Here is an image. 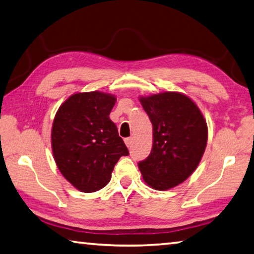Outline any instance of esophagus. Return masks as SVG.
<instances>
[{
  "instance_id": "esophagus-1",
  "label": "esophagus",
  "mask_w": 254,
  "mask_h": 254,
  "mask_svg": "<svg viewBox=\"0 0 254 254\" xmlns=\"http://www.w3.org/2000/svg\"><path fill=\"white\" fill-rule=\"evenodd\" d=\"M124 142H126V144H127V147H130L132 145L133 139H132V137H127V139H124Z\"/></svg>"
}]
</instances>
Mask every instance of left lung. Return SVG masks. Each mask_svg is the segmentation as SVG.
<instances>
[{
    "instance_id": "1",
    "label": "left lung",
    "mask_w": 254,
    "mask_h": 254,
    "mask_svg": "<svg viewBox=\"0 0 254 254\" xmlns=\"http://www.w3.org/2000/svg\"><path fill=\"white\" fill-rule=\"evenodd\" d=\"M140 102L153 126V145L137 165L147 186L168 190L199 165L207 141L206 122L195 103L178 92L142 96Z\"/></svg>"
}]
</instances>
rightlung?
<instances>
[{"label": "right lung", "instance_id": "obj_1", "mask_svg": "<svg viewBox=\"0 0 254 254\" xmlns=\"http://www.w3.org/2000/svg\"><path fill=\"white\" fill-rule=\"evenodd\" d=\"M114 95L84 92L70 96L55 114L52 150L63 177L82 192L104 188L114 165L128 150L118 127L109 118L115 104Z\"/></svg>", "mask_w": 254, "mask_h": 254}]
</instances>
